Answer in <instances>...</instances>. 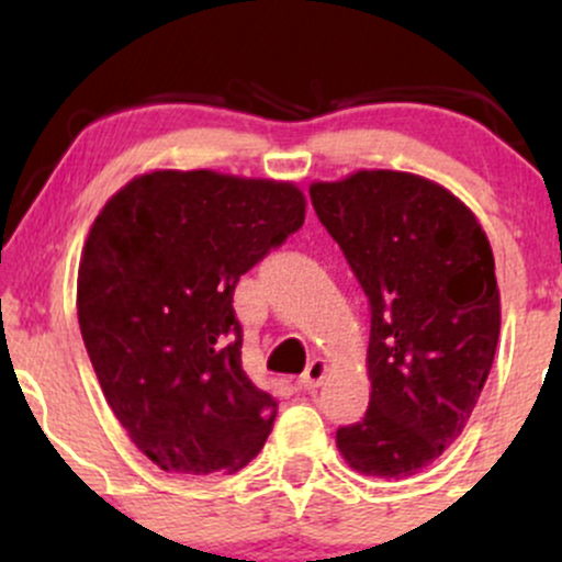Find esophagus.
I'll list each match as a JSON object with an SVG mask.
<instances>
[{
	"instance_id": "1",
	"label": "esophagus",
	"mask_w": 562,
	"mask_h": 562,
	"mask_svg": "<svg viewBox=\"0 0 562 562\" xmlns=\"http://www.w3.org/2000/svg\"><path fill=\"white\" fill-rule=\"evenodd\" d=\"M325 378H327V362L325 359H314V362L306 367V372L301 375V385L306 391H314L325 383Z\"/></svg>"
}]
</instances>
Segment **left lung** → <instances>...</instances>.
<instances>
[{"label":"left lung","instance_id":"obj_1","mask_svg":"<svg viewBox=\"0 0 562 562\" xmlns=\"http://www.w3.org/2000/svg\"><path fill=\"white\" fill-rule=\"evenodd\" d=\"M308 195L372 312L370 409L335 443L357 473L409 479L465 430L492 370V245L460 198L409 171L362 169Z\"/></svg>","mask_w":562,"mask_h":562}]
</instances>
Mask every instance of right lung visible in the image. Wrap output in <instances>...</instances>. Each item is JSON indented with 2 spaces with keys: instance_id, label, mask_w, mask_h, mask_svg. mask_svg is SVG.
Segmentation results:
<instances>
[{
  "instance_id": "right-lung-1",
  "label": "right lung",
  "mask_w": 562,
  "mask_h": 562,
  "mask_svg": "<svg viewBox=\"0 0 562 562\" xmlns=\"http://www.w3.org/2000/svg\"><path fill=\"white\" fill-rule=\"evenodd\" d=\"M293 182L158 169L121 187L81 250L76 308L113 415L166 473H235L277 417L243 370L237 280L301 229Z\"/></svg>"
}]
</instances>
